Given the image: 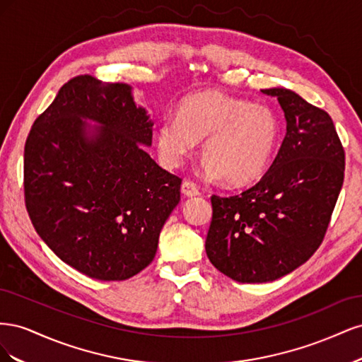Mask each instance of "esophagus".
<instances>
[{
	"label": "esophagus",
	"mask_w": 362,
	"mask_h": 362,
	"mask_svg": "<svg viewBox=\"0 0 362 362\" xmlns=\"http://www.w3.org/2000/svg\"><path fill=\"white\" fill-rule=\"evenodd\" d=\"M181 190L185 196H198L201 192L198 189V185H196L193 181L190 180H185L181 185Z\"/></svg>",
	"instance_id": "1"
}]
</instances>
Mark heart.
I'll return each mask as SVG.
<instances>
[{
	"instance_id": "heart-1",
	"label": "heart",
	"mask_w": 362,
	"mask_h": 362,
	"mask_svg": "<svg viewBox=\"0 0 362 362\" xmlns=\"http://www.w3.org/2000/svg\"><path fill=\"white\" fill-rule=\"evenodd\" d=\"M281 134L278 113L218 90L184 98L178 115L160 120L157 145L163 161L178 166L204 137V169L231 185H245L266 172Z\"/></svg>"
}]
</instances>
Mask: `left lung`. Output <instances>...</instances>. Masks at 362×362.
I'll return each mask as SVG.
<instances>
[{
  "mask_svg": "<svg viewBox=\"0 0 362 362\" xmlns=\"http://www.w3.org/2000/svg\"><path fill=\"white\" fill-rule=\"evenodd\" d=\"M276 96L287 119L275 161L255 185L211 196L205 240L211 264L237 282H269L308 261L322 245L344 181V148L332 117L288 89Z\"/></svg>",
  "mask_w": 362,
  "mask_h": 362,
  "instance_id": "obj_1",
  "label": "left lung"
}]
</instances>
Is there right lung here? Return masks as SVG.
I'll return each instance as SVG.
<instances>
[{"label": "right lung", "mask_w": 362, "mask_h": 362, "mask_svg": "<svg viewBox=\"0 0 362 362\" xmlns=\"http://www.w3.org/2000/svg\"><path fill=\"white\" fill-rule=\"evenodd\" d=\"M103 127L95 139L81 117ZM152 122L129 86L76 75L33 124L24 149V198L36 233L62 261L100 281L148 267L180 202L181 178L160 168Z\"/></svg>", "instance_id": "right-lung-1"}]
</instances>
